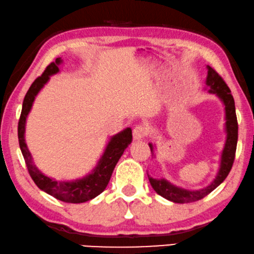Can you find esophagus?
<instances>
[{"instance_id": "34e87169", "label": "esophagus", "mask_w": 254, "mask_h": 254, "mask_svg": "<svg viewBox=\"0 0 254 254\" xmlns=\"http://www.w3.org/2000/svg\"><path fill=\"white\" fill-rule=\"evenodd\" d=\"M147 134H148V128L144 126H138L133 128L134 140H140V139H144Z\"/></svg>"}]
</instances>
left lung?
Here are the masks:
<instances>
[{
  "label": "left lung",
  "mask_w": 254,
  "mask_h": 254,
  "mask_svg": "<svg viewBox=\"0 0 254 254\" xmlns=\"http://www.w3.org/2000/svg\"><path fill=\"white\" fill-rule=\"evenodd\" d=\"M207 78H206V85L208 88V92L212 94H216L221 101H222L224 106V130H226L227 137L226 142H224L223 151L221 153L220 159V168L217 171L216 176L212 181V183L207 185L206 188L199 189V190H188V189H183L176 185L170 183L166 178H153L148 176L149 183H151L152 188L154 189L156 193L161 195V197L166 198L170 201L176 203H188L193 202L205 198L207 194L215 190L222 182L226 180L228 174L230 173L231 167H233L234 160H235V153L236 147H237V139H238V124H237V117H236V108H235V100L231 95L230 88L228 85L224 83L222 77L216 72L213 67L207 65ZM149 147H151L152 156H154V149L155 145L149 142Z\"/></svg>",
  "instance_id": "left-lung-1"
}]
</instances>
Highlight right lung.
Masks as SVG:
<instances>
[{
  "label": "right lung",
  "instance_id": "1",
  "mask_svg": "<svg viewBox=\"0 0 254 254\" xmlns=\"http://www.w3.org/2000/svg\"><path fill=\"white\" fill-rule=\"evenodd\" d=\"M63 63V60L59 57L55 62L49 64L46 67L44 73L33 81L31 87L25 95L23 101V108H21L20 119L18 122V140L21 154L24 156L25 163L30 173L32 180L37 184L40 190L45 191L46 193L53 195V197L64 202L70 203H80L86 202L88 200L98 197L106 190L110 177L115 168L116 163L119 162L121 156L123 155L124 151L132 141V130L130 127L124 128L123 131L119 132L113 137H110L108 144H107L105 152L99 159L96 166L93 168L91 173L85 175L84 177L77 178L73 181H56L41 173L33 162L32 154L28 151L26 141H25V127H26V120L30 114L32 106L38 93L40 92L52 76L60 72L59 66Z\"/></svg>",
  "mask_w": 254,
  "mask_h": 254
}]
</instances>
